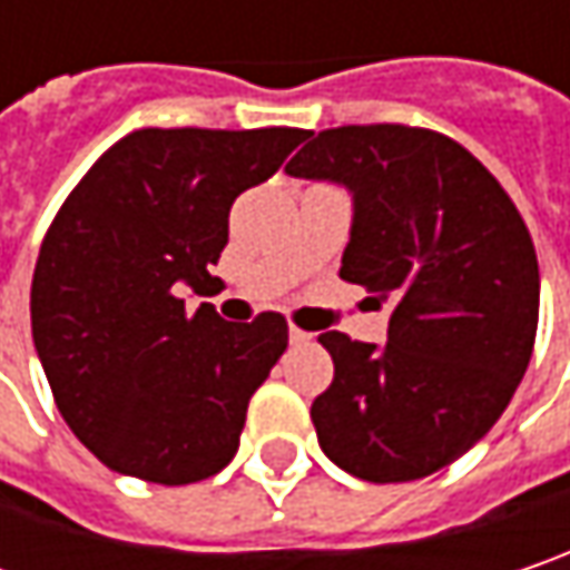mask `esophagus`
Instances as JSON below:
<instances>
[{
	"label": "esophagus",
	"instance_id": "34e87169",
	"mask_svg": "<svg viewBox=\"0 0 570 570\" xmlns=\"http://www.w3.org/2000/svg\"><path fill=\"white\" fill-rule=\"evenodd\" d=\"M288 341H292V344H307V341H311V334L302 331V327H292V331H288Z\"/></svg>",
	"mask_w": 570,
	"mask_h": 570
}]
</instances>
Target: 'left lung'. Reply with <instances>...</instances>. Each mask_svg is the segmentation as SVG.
<instances>
[{
  "instance_id": "obj_1",
  "label": "left lung",
  "mask_w": 570,
  "mask_h": 570,
  "mask_svg": "<svg viewBox=\"0 0 570 570\" xmlns=\"http://www.w3.org/2000/svg\"><path fill=\"white\" fill-rule=\"evenodd\" d=\"M285 171L353 194L341 278L392 298L386 346L317 337L334 360L311 405L321 451L370 483L454 464L532 360L539 259L525 220L464 145L415 126L324 129Z\"/></svg>"
}]
</instances>
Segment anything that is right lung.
Returning <instances> with one entry per match:
<instances>
[{
  "mask_svg": "<svg viewBox=\"0 0 570 570\" xmlns=\"http://www.w3.org/2000/svg\"><path fill=\"white\" fill-rule=\"evenodd\" d=\"M305 129H136L106 148L48 226L31 337L58 412L87 451L148 483L233 461L253 392L288 346L282 314L229 324L214 292L233 200L268 181Z\"/></svg>",
  "mask_w": 570,
  "mask_h": 570,
  "instance_id": "add662e5",
  "label": "right lung"
}]
</instances>
